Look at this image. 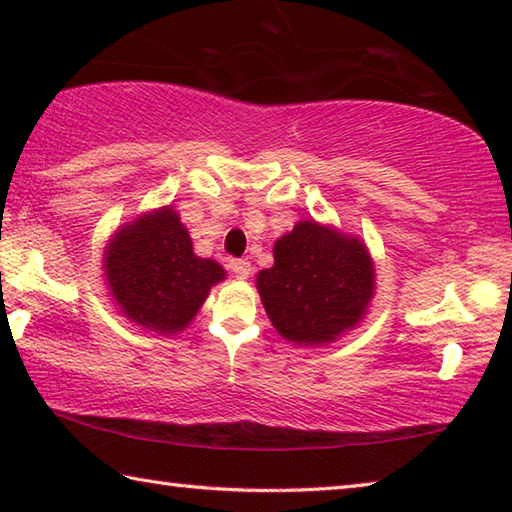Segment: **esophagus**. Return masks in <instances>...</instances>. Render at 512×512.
<instances>
[{
	"mask_svg": "<svg viewBox=\"0 0 512 512\" xmlns=\"http://www.w3.org/2000/svg\"><path fill=\"white\" fill-rule=\"evenodd\" d=\"M232 273H235V277H239V280H248L250 277V271H253V266H250V262H246V259H232Z\"/></svg>",
	"mask_w": 512,
	"mask_h": 512,
	"instance_id": "1",
	"label": "esophagus"
}]
</instances>
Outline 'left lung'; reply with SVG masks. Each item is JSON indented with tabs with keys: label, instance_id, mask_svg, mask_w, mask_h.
Returning <instances> with one entry per match:
<instances>
[{
	"label": "left lung",
	"instance_id": "obj_1",
	"mask_svg": "<svg viewBox=\"0 0 512 512\" xmlns=\"http://www.w3.org/2000/svg\"><path fill=\"white\" fill-rule=\"evenodd\" d=\"M273 259L255 284L282 339L323 348L366 318L375 298V262L363 239L305 219L275 241Z\"/></svg>",
	"mask_w": 512,
	"mask_h": 512
}]
</instances>
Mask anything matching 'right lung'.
<instances>
[{"label": "right lung", "instance_id": "add662e5", "mask_svg": "<svg viewBox=\"0 0 512 512\" xmlns=\"http://www.w3.org/2000/svg\"><path fill=\"white\" fill-rule=\"evenodd\" d=\"M103 277L121 316L146 332L173 336L192 323L225 271L194 253L192 237L171 205L119 225L103 250Z\"/></svg>", "mask_w": 512, "mask_h": 512}]
</instances>
